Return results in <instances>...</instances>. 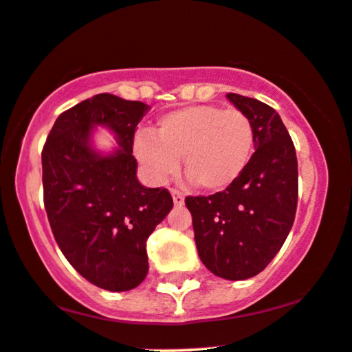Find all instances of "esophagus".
I'll use <instances>...</instances> for the list:
<instances>
[{"mask_svg":"<svg viewBox=\"0 0 352 352\" xmlns=\"http://www.w3.org/2000/svg\"><path fill=\"white\" fill-rule=\"evenodd\" d=\"M172 197H173V204H175L177 207H180V206H184V195L180 194L179 190H173L172 188Z\"/></svg>","mask_w":352,"mask_h":352,"instance_id":"1","label":"esophagus"}]
</instances>
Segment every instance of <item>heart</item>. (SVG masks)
<instances>
[{"instance_id": "1", "label": "heart", "mask_w": 352, "mask_h": 352, "mask_svg": "<svg viewBox=\"0 0 352 352\" xmlns=\"http://www.w3.org/2000/svg\"><path fill=\"white\" fill-rule=\"evenodd\" d=\"M256 145L252 120L237 107L192 105L157 120L135 138V155L157 180L184 170L202 190L222 192L241 179Z\"/></svg>"}]
</instances>
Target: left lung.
Returning <instances> with one entry per match:
<instances>
[{"instance_id":"1","label":"left lung","mask_w":352,"mask_h":352,"mask_svg":"<svg viewBox=\"0 0 352 352\" xmlns=\"http://www.w3.org/2000/svg\"><path fill=\"white\" fill-rule=\"evenodd\" d=\"M252 120L256 152L241 179L214 195L185 197L200 261L215 276L244 280L276 257L294 223L297 157L292 138L272 107L227 94Z\"/></svg>"}]
</instances>
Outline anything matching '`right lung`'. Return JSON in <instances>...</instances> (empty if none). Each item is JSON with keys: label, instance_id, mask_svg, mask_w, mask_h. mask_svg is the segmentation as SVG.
Segmentation results:
<instances>
[{"label": "right lung", "instance_id": "1", "mask_svg": "<svg viewBox=\"0 0 352 352\" xmlns=\"http://www.w3.org/2000/svg\"><path fill=\"white\" fill-rule=\"evenodd\" d=\"M146 110L142 102L95 95L56 118L41 152L43 202L56 244L80 276L105 291H130L145 279L146 241L173 207L167 188H146L135 177L133 137ZM94 124L118 133L113 156L89 148Z\"/></svg>", "mask_w": 352, "mask_h": 352}]
</instances>
